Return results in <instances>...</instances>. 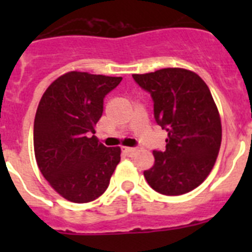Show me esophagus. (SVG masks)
Returning a JSON list of instances; mask_svg holds the SVG:
<instances>
[{
    "label": "esophagus",
    "instance_id": "esophagus-1",
    "mask_svg": "<svg viewBox=\"0 0 252 252\" xmlns=\"http://www.w3.org/2000/svg\"><path fill=\"white\" fill-rule=\"evenodd\" d=\"M124 151L127 157H133L137 153V148H125Z\"/></svg>",
    "mask_w": 252,
    "mask_h": 252
}]
</instances>
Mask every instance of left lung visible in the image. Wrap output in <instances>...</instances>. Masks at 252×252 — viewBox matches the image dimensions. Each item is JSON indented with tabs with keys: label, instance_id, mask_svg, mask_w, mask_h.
<instances>
[{
	"label": "left lung",
	"instance_id": "obj_1",
	"mask_svg": "<svg viewBox=\"0 0 252 252\" xmlns=\"http://www.w3.org/2000/svg\"><path fill=\"white\" fill-rule=\"evenodd\" d=\"M150 92L154 117L168 139L164 151L144 171L149 186L165 195H180L201 186L215 166L222 141L220 112L206 82L184 68L132 74Z\"/></svg>",
	"mask_w": 252,
	"mask_h": 252
}]
</instances>
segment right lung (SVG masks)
<instances>
[{
  "label": "right lung",
  "instance_id": "obj_1",
  "mask_svg": "<svg viewBox=\"0 0 252 252\" xmlns=\"http://www.w3.org/2000/svg\"><path fill=\"white\" fill-rule=\"evenodd\" d=\"M121 77L68 72L46 88L34 121L35 159L51 188L66 201L87 203L104 193L121 149L93 135L103 98Z\"/></svg>",
  "mask_w": 252,
  "mask_h": 252
}]
</instances>
